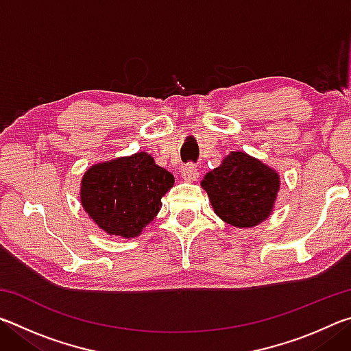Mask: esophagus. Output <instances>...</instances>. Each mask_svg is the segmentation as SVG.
<instances>
[{"mask_svg":"<svg viewBox=\"0 0 351 351\" xmlns=\"http://www.w3.org/2000/svg\"><path fill=\"white\" fill-rule=\"evenodd\" d=\"M181 176H182L184 181L192 182V181H197L198 180L199 171H198L197 167H195V165L189 164V165H184V167L181 169Z\"/></svg>","mask_w":351,"mask_h":351,"instance_id":"34e87169","label":"esophagus"}]
</instances>
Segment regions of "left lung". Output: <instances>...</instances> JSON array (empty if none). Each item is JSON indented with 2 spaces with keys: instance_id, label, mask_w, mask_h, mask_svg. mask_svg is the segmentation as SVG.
Returning a JSON list of instances; mask_svg holds the SVG:
<instances>
[{
  "instance_id": "1",
  "label": "left lung",
  "mask_w": 351,
  "mask_h": 351,
  "mask_svg": "<svg viewBox=\"0 0 351 351\" xmlns=\"http://www.w3.org/2000/svg\"><path fill=\"white\" fill-rule=\"evenodd\" d=\"M212 209L234 228H255L269 218L280 190V175L257 158L230 152L201 181Z\"/></svg>"
}]
</instances>
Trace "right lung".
<instances>
[{
    "label": "right lung",
    "instance_id": "add662e5",
    "mask_svg": "<svg viewBox=\"0 0 351 351\" xmlns=\"http://www.w3.org/2000/svg\"><path fill=\"white\" fill-rule=\"evenodd\" d=\"M175 178L145 152L91 165L80 181V203L105 234L134 239L161 210Z\"/></svg>",
    "mask_w": 351,
    "mask_h": 351
}]
</instances>
